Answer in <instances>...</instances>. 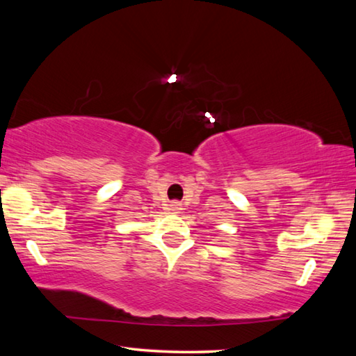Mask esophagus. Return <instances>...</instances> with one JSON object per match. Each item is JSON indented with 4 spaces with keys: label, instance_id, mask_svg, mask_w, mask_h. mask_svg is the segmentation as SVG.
<instances>
[{
    "label": "esophagus",
    "instance_id": "34e87169",
    "mask_svg": "<svg viewBox=\"0 0 356 356\" xmlns=\"http://www.w3.org/2000/svg\"><path fill=\"white\" fill-rule=\"evenodd\" d=\"M170 211H171V213H174V214H179L180 211H182V205H180L179 202H171L170 203Z\"/></svg>",
    "mask_w": 356,
    "mask_h": 356
}]
</instances>
